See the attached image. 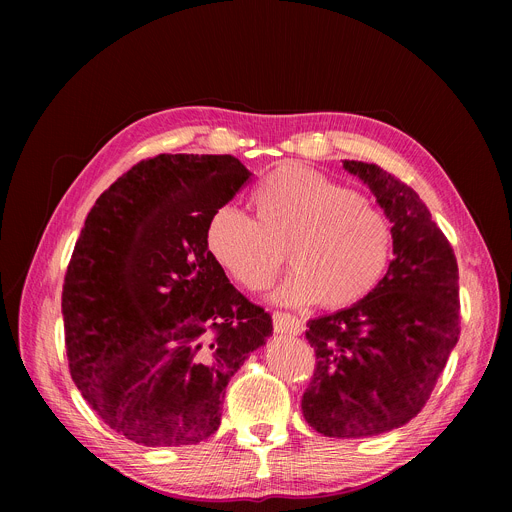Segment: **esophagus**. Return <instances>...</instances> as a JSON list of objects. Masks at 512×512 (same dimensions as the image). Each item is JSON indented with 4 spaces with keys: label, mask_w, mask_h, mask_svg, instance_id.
<instances>
[{
    "label": "esophagus",
    "mask_w": 512,
    "mask_h": 512,
    "mask_svg": "<svg viewBox=\"0 0 512 512\" xmlns=\"http://www.w3.org/2000/svg\"><path fill=\"white\" fill-rule=\"evenodd\" d=\"M273 328L275 332H281V334H302L304 330V322L298 320L296 316H289V314H283V312H273Z\"/></svg>",
    "instance_id": "obj_1"
}]
</instances>
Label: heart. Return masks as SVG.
Wrapping results in <instances>:
<instances>
[{
  "label": "heart",
  "instance_id": "1",
  "mask_svg": "<svg viewBox=\"0 0 512 512\" xmlns=\"http://www.w3.org/2000/svg\"><path fill=\"white\" fill-rule=\"evenodd\" d=\"M255 218L223 204L204 245L212 261L249 291L267 289L285 251L296 271L277 287L285 306L350 308L381 283L393 249L389 218L352 188L300 164H283L251 192Z\"/></svg>",
  "mask_w": 512,
  "mask_h": 512
}]
</instances>
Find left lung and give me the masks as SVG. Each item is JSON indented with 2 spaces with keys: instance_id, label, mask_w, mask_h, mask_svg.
<instances>
[{
  "instance_id": "left-lung-1",
  "label": "left lung",
  "mask_w": 512,
  "mask_h": 512,
  "mask_svg": "<svg viewBox=\"0 0 512 512\" xmlns=\"http://www.w3.org/2000/svg\"><path fill=\"white\" fill-rule=\"evenodd\" d=\"M393 225V261L362 302L308 322L314 377L302 397L322 435L369 437L411 421L460 338L458 263L419 194L377 164L344 160Z\"/></svg>"
}]
</instances>
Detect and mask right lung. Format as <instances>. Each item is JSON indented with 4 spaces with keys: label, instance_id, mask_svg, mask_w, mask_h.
<instances>
[{
    "label": "right lung",
    "instance_id": "1",
    "mask_svg": "<svg viewBox=\"0 0 512 512\" xmlns=\"http://www.w3.org/2000/svg\"><path fill=\"white\" fill-rule=\"evenodd\" d=\"M249 178L233 156L160 154L117 178L87 216L62 287L68 369L135 444L210 437L231 377L273 332L204 245L208 216Z\"/></svg>",
    "mask_w": 512,
    "mask_h": 512
}]
</instances>
